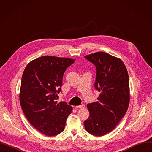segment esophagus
Masks as SVG:
<instances>
[{"label": "esophagus", "mask_w": 152, "mask_h": 152, "mask_svg": "<svg viewBox=\"0 0 152 152\" xmlns=\"http://www.w3.org/2000/svg\"><path fill=\"white\" fill-rule=\"evenodd\" d=\"M85 107V105H77V106H76L75 107V108H76V109H77V108H84Z\"/></svg>", "instance_id": "1"}]
</instances>
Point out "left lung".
Returning a JSON list of instances; mask_svg holds the SVG:
<instances>
[{
    "label": "left lung",
    "mask_w": 152,
    "mask_h": 152,
    "mask_svg": "<svg viewBox=\"0 0 152 152\" xmlns=\"http://www.w3.org/2000/svg\"><path fill=\"white\" fill-rule=\"evenodd\" d=\"M96 68L94 87L100 92L98 102L88 103L89 117L84 121L89 134L102 136L112 131L125 115L129 104V79L124 63L99 52L84 57Z\"/></svg>",
    "instance_id": "obj_1"
}]
</instances>
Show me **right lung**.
Wrapping results in <instances>:
<instances>
[{
  "label": "right lung",
  "instance_id": "add662e5",
  "mask_svg": "<svg viewBox=\"0 0 152 152\" xmlns=\"http://www.w3.org/2000/svg\"><path fill=\"white\" fill-rule=\"evenodd\" d=\"M75 60L43 56L28 64L23 73L20 102L24 114L35 128L47 136L65 129L73 108L57 103L63 74Z\"/></svg>",
  "mask_w": 152,
  "mask_h": 152
}]
</instances>
